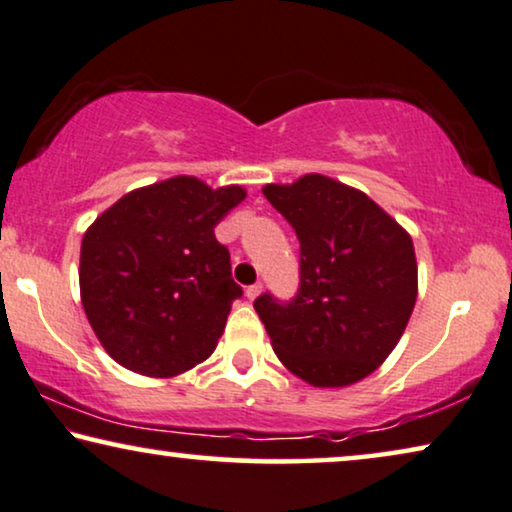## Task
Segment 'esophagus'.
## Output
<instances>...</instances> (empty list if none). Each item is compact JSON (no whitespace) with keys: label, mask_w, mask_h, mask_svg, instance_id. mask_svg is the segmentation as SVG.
Wrapping results in <instances>:
<instances>
[{"label":"esophagus","mask_w":512,"mask_h":512,"mask_svg":"<svg viewBox=\"0 0 512 512\" xmlns=\"http://www.w3.org/2000/svg\"><path fill=\"white\" fill-rule=\"evenodd\" d=\"M259 292H262V285H259V283L246 287V297H248V299H257Z\"/></svg>","instance_id":"34e87169"}]
</instances>
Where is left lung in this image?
I'll list each match as a JSON object with an SVG mask.
<instances>
[{
	"mask_svg": "<svg viewBox=\"0 0 512 512\" xmlns=\"http://www.w3.org/2000/svg\"><path fill=\"white\" fill-rule=\"evenodd\" d=\"M262 192L301 246L297 297L255 299L273 350L308 385L357 383L385 362L413 313V239L376 201L334 178L306 174Z\"/></svg>",
	"mask_w": 512,
	"mask_h": 512,
	"instance_id": "1",
	"label": "left lung"
}]
</instances>
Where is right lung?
Here are the masks:
<instances>
[{"mask_svg": "<svg viewBox=\"0 0 512 512\" xmlns=\"http://www.w3.org/2000/svg\"><path fill=\"white\" fill-rule=\"evenodd\" d=\"M243 199L241 185L174 176L125 194L88 227L81 301L120 366L171 378L211 357L243 294L213 229Z\"/></svg>", "mask_w": 512, "mask_h": 512, "instance_id": "obj_1", "label": "right lung"}]
</instances>
